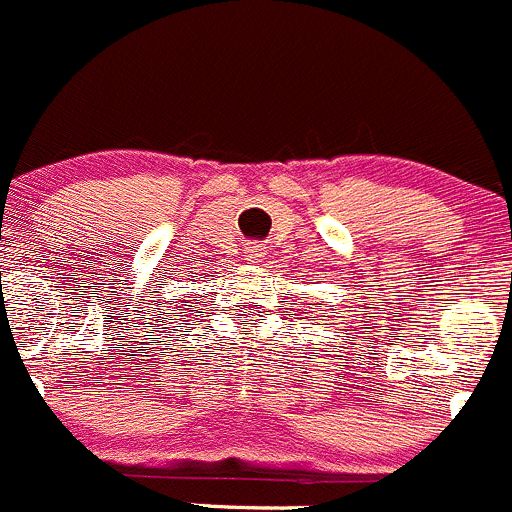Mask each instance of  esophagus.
I'll use <instances>...</instances> for the list:
<instances>
[{
	"instance_id": "obj_1",
	"label": "esophagus",
	"mask_w": 512,
	"mask_h": 512,
	"mask_svg": "<svg viewBox=\"0 0 512 512\" xmlns=\"http://www.w3.org/2000/svg\"><path fill=\"white\" fill-rule=\"evenodd\" d=\"M244 256H246V261L258 263L263 256H266V249H263V244H258V241H251V244H246Z\"/></svg>"
}]
</instances>
